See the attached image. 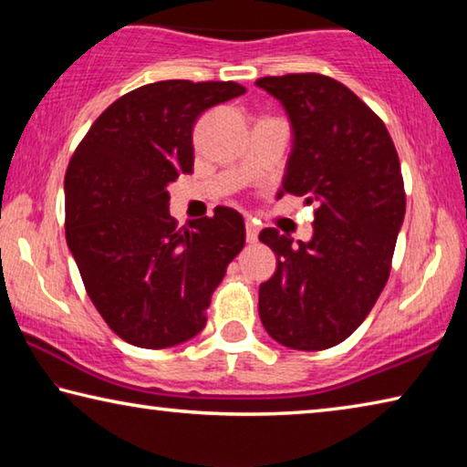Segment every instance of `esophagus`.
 I'll return each instance as SVG.
<instances>
[{
	"label": "esophagus",
	"instance_id": "34e87169",
	"mask_svg": "<svg viewBox=\"0 0 467 467\" xmlns=\"http://www.w3.org/2000/svg\"><path fill=\"white\" fill-rule=\"evenodd\" d=\"M244 234H247V243H257L259 226L255 223H251V220H247V223H244Z\"/></svg>",
	"mask_w": 467,
	"mask_h": 467
}]
</instances>
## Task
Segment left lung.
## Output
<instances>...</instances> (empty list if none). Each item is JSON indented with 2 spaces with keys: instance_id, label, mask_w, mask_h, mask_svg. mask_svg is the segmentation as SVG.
Returning a JSON list of instances; mask_svg holds the SVG:
<instances>
[{
  "instance_id": "left-lung-1",
  "label": "left lung",
  "mask_w": 467,
  "mask_h": 467,
  "mask_svg": "<svg viewBox=\"0 0 467 467\" xmlns=\"http://www.w3.org/2000/svg\"><path fill=\"white\" fill-rule=\"evenodd\" d=\"M255 84L282 102L292 128L278 197L315 203L309 243L275 228L259 233L278 257L259 286V317L282 346L326 350L367 319L389 278L406 214L400 158L385 123L334 78L288 74Z\"/></svg>"
}]
</instances>
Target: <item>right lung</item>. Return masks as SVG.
<instances>
[{
  "label": "right lung",
  "mask_w": 467,
  "mask_h": 467,
  "mask_svg": "<svg viewBox=\"0 0 467 467\" xmlns=\"http://www.w3.org/2000/svg\"><path fill=\"white\" fill-rule=\"evenodd\" d=\"M244 94L236 82L164 80L105 109L66 172V241L100 317L131 346L161 350L205 327L212 292L244 244L239 212L177 226L167 192L193 171V123Z\"/></svg>",
  "instance_id": "add662e5"
}]
</instances>
